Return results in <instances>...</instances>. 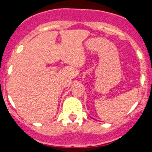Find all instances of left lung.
<instances>
[{"instance_id": "8db88e82", "label": "left lung", "mask_w": 152, "mask_h": 152, "mask_svg": "<svg viewBox=\"0 0 152 152\" xmlns=\"http://www.w3.org/2000/svg\"><path fill=\"white\" fill-rule=\"evenodd\" d=\"M91 118H92V117H91Z\"/></svg>"}]
</instances>
